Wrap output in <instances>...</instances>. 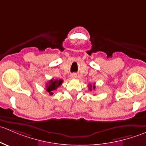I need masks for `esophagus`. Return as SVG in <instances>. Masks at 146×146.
<instances>
[{
  "mask_svg": "<svg viewBox=\"0 0 146 146\" xmlns=\"http://www.w3.org/2000/svg\"><path fill=\"white\" fill-rule=\"evenodd\" d=\"M70 78L73 79H75L77 78V74H76V73H72L71 75H70Z\"/></svg>",
  "mask_w": 146,
  "mask_h": 146,
  "instance_id": "1",
  "label": "esophagus"
}]
</instances>
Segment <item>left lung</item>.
Segmentation results:
<instances>
[{
  "instance_id": "obj_1",
  "label": "left lung",
  "mask_w": 146,
  "mask_h": 146,
  "mask_svg": "<svg viewBox=\"0 0 146 146\" xmlns=\"http://www.w3.org/2000/svg\"><path fill=\"white\" fill-rule=\"evenodd\" d=\"M92 88H93V89H95V84L93 85V86H92V85H90V87H89L90 90H92Z\"/></svg>"
}]
</instances>
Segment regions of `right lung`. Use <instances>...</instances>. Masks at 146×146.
<instances>
[{
  "label": "right lung",
  "instance_id": "right-lung-1",
  "mask_svg": "<svg viewBox=\"0 0 146 146\" xmlns=\"http://www.w3.org/2000/svg\"><path fill=\"white\" fill-rule=\"evenodd\" d=\"M63 83V80L61 79L60 80H54L51 79L49 82H48L46 85V90L47 92L52 95L54 94V91L56 90L59 86H61Z\"/></svg>",
  "mask_w": 146,
  "mask_h": 146
}]
</instances>
